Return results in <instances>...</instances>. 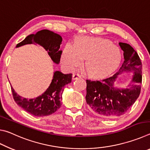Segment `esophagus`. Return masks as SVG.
Returning <instances> with one entry per match:
<instances>
[{
    "instance_id": "1",
    "label": "esophagus",
    "mask_w": 150,
    "mask_h": 150,
    "mask_svg": "<svg viewBox=\"0 0 150 150\" xmlns=\"http://www.w3.org/2000/svg\"><path fill=\"white\" fill-rule=\"evenodd\" d=\"M81 76L80 75H79V74H73V80H75V79H79V78H81Z\"/></svg>"
}]
</instances>
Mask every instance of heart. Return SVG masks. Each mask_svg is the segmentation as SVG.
Instances as JSON below:
<instances>
[{
	"label": "heart",
	"instance_id": "1",
	"mask_svg": "<svg viewBox=\"0 0 150 150\" xmlns=\"http://www.w3.org/2000/svg\"><path fill=\"white\" fill-rule=\"evenodd\" d=\"M121 57L118 47L108 40L91 37H80L73 45L63 48L61 61L68 70H73L85 59L87 74L93 77L108 75L118 65Z\"/></svg>",
	"mask_w": 150,
	"mask_h": 150
}]
</instances>
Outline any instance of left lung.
<instances>
[{"instance_id": "obj_1", "label": "left lung", "mask_w": 150, "mask_h": 150, "mask_svg": "<svg viewBox=\"0 0 150 150\" xmlns=\"http://www.w3.org/2000/svg\"><path fill=\"white\" fill-rule=\"evenodd\" d=\"M124 52V62L118 71L101 81L87 80L86 102L90 110L98 116L115 118L122 116L135 103L141 90L142 62L139 55L130 44L120 42ZM132 72L130 83L125 88L115 85L119 74Z\"/></svg>"}]
</instances>
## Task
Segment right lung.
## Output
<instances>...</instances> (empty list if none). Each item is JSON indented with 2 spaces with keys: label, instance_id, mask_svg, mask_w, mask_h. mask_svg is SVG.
Returning a JSON list of instances; mask_svg holds the SVG:
<instances>
[{
  "label": "right lung",
  "instance_id": "obj_1",
  "mask_svg": "<svg viewBox=\"0 0 150 150\" xmlns=\"http://www.w3.org/2000/svg\"><path fill=\"white\" fill-rule=\"evenodd\" d=\"M62 42V38L60 35L49 30H42L36 34L28 35L23 41L16 45V47L26 44H38L47 51L53 62L59 64L62 54V51L59 50ZM71 81L72 74H63L56 71L54 73L49 87L36 98L28 99L18 95L12 87L11 90L18 105L35 116H45L52 115L61 107L63 87L71 83Z\"/></svg>",
  "mask_w": 150,
  "mask_h": 150
}]
</instances>
